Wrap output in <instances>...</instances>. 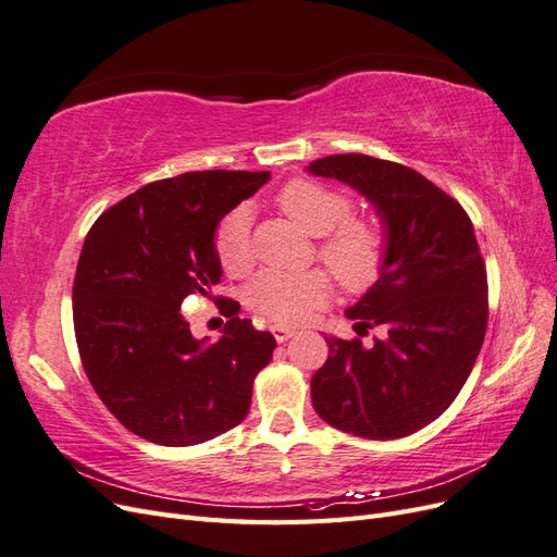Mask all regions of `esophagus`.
<instances>
[{"label": "esophagus", "mask_w": 557, "mask_h": 557, "mask_svg": "<svg viewBox=\"0 0 557 557\" xmlns=\"http://www.w3.org/2000/svg\"><path fill=\"white\" fill-rule=\"evenodd\" d=\"M272 334H274V339L278 342V344H285L290 339V336L295 334V330L293 327H283V325H274L272 327Z\"/></svg>", "instance_id": "esophagus-1"}]
</instances>
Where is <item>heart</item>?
Returning a JSON list of instances; mask_svg holds the SVG:
<instances>
[{
    "label": "heart",
    "instance_id": "heart-1",
    "mask_svg": "<svg viewBox=\"0 0 557 557\" xmlns=\"http://www.w3.org/2000/svg\"><path fill=\"white\" fill-rule=\"evenodd\" d=\"M278 209L311 237H320L318 258L346 290H362L381 274L385 258L383 230L367 218H350V199L327 185L295 178L276 197ZM213 250L230 276L246 274L252 264L250 211L227 213L215 227ZM330 297L323 272H276L264 269L246 285V305L276 323H305Z\"/></svg>",
    "mask_w": 557,
    "mask_h": 557
}]
</instances>
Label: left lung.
Instances as JSON below:
<instances>
[{
    "instance_id": "8db88e82",
    "label": "left lung",
    "mask_w": 557,
    "mask_h": 557,
    "mask_svg": "<svg viewBox=\"0 0 557 557\" xmlns=\"http://www.w3.org/2000/svg\"><path fill=\"white\" fill-rule=\"evenodd\" d=\"M307 172L358 190L385 237L379 278L346 309L356 330L381 336L369 346L325 336L313 409L348 434L399 440L450 407L483 346L487 276L474 225L458 201L397 162L346 153L313 160Z\"/></svg>"
}]
</instances>
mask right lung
Returning <instances> with one entry per match:
<instances>
[{"label":"right lung","instance_id":"right-lung-1","mask_svg":"<svg viewBox=\"0 0 557 557\" xmlns=\"http://www.w3.org/2000/svg\"><path fill=\"white\" fill-rule=\"evenodd\" d=\"M269 172H185L148 183L104 211L83 244L74 330L95 393L121 423L162 446H195L237 428L276 339L234 315L195 339L181 305L211 295L223 267L218 223L256 195ZM237 301L225 299L232 311Z\"/></svg>","mask_w":557,"mask_h":557}]
</instances>
